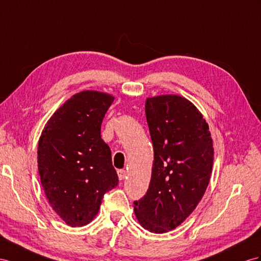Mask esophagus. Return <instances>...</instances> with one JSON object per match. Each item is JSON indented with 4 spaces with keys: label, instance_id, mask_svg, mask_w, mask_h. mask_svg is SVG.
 I'll return each instance as SVG.
<instances>
[{
    "label": "esophagus",
    "instance_id": "obj_1",
    "mask_svg": "<svg viewBox=\"0 0 261 261\" xmlns=\"http://www.w3.org/2000/svg\"><path fill=\"white\" fill-rule=\"evenodd\" d=\"M118 176H119V179L125 178V176H126V171H125V170H119V171H118Z\"/></svg>",
    "mask_w": 261,
    "mask_h": 261
}]
</instances>
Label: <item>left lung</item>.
Listing matches in <instances>:
<instances>
[{"mask_svg": "<svg viewBox=\"0 0 261 261\" xmlns=\"http://www.w3.org/2000/svg\"><path fill=\"white\" fill-rule=\"evenodd\" d=\"M145 117L154 161L135 213L143 228L163 233L181 225L202 199L212 174L213 140L202 113L183 97L148 98Z\"/></svg>", "mask_w": 261, "mask_h": 261, "instance_id": "8db88e82", "label": "left lung"}]
</instances>
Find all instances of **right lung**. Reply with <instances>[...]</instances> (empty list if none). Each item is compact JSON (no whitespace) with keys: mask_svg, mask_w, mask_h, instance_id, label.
<instances>
[{"mask_svg":"<svg viewBox=\"0 0 261 261\" xmlns=\"http://www.w3.org/2000/svg\"><path fill=\"white\" fill-rule=\"evenodd\" d=\"M111 95L85 90L73 95L46 123L38 141L37 163L50 206L71 227L89 224L103 195L118 185L101 123Z\"/></svg>","mask_w":261,"mask_h":261,"instance_id":"1","label":"right lung"}]
</instances>
